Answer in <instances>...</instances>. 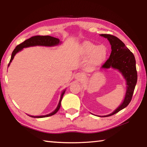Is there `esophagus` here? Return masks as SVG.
<instances>
[{
  "label": "esophagus",
  "instance_id": "34e87169",
  "mask_svg": "<svg viewBox=\"0 0 147 147\" xmlns=\"http://www.w3.org/2000/svg\"><path fill=\"white\" fill-rule=\"evenodd\" d=\"M74 78H75V79L78 80H80L84 78V75L83 74L81 73H77L75 74V75H74Z\"/></svg>",
  "mask_w": 147,
  "mask_h": 147
}]
</instances>
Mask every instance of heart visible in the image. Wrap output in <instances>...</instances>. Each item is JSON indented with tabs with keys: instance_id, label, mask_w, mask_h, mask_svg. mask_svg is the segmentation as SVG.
Listing matches in <instances>:
<instances>
[{
	"instance_id": "heart-1",
	"label": "heart",
	"mask_w": 147,
	"mask_h": 147,
	"mask_svg": "<svg viewBox=\"0 0 147 147\" xmlns=\"http://www.w3.org/2000/svg\"><path fill=\"white\" fill-rule=\"evenodd\" d=\"M82 53L86 57H91V62L93 65H98L106 60L108 55L106 47L98 45L91 42H84L81 47Z\"/></svg>"
}]
</instances>
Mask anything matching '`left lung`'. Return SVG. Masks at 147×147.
<instances>
[{"label":"left lung","instance_id":"1","mask_svg":"<svg viewBox=\"0 0 147 147\" xmlns=\"http://www.w3.org/2000/svg\"><path fill=\"white\" fill-rule=\"evenodd\" d=\"M101 36L107 38L111 45V53L109 58L102 66V69L113 68L117 69L126 82V91L125 97L120 106L109 117L119 112L127 106L132 98L134 89L138 80L136 59L133 53L129 50L123 41L118 38L110 34H100Z\"/></svg>","mask_w":147,"mask_h":147}]
</instances>
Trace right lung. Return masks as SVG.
<instances>
[{
	"label": "right lung",
	"mask_w": 147,
	"mask_h": 147,
	"mask_svg": "<svg viewBox=\"0 0 147 147\" xmlns=\"http://www.w3.org/2000/svg\"><path fill=\"white\" fill-rule=\"evenodd\" d=\"M59 43H61V41H59V39L58 38H54V37L49 36H33L32 38H29L26 40L24 41L23 43L19 44L17 45L16 49L13 50V53L11 54V57L10 59V61H9V63L8 64V66L10 65V63L11 61L13 60L14 56L16 54L19 53V51H22L23 48H26V47H34V46H46V47H52V46H56L58 45ZM65 92V89L63 91L61 94L60 100L59 101L58 105L57 106L55 110L53 112L48 114V115H40V116H32L29 115L30 117H32L34 118H43V117H50L54 115V114L58 112V111L59 109V108L61 106V102L62 100V98H63V96Z\"/></svg>",
	"instance_id": "add662e5"
}]
</instances>
